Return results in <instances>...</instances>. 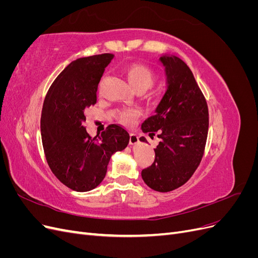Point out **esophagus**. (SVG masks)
<instances>
[{
  "label": "esophagus",
  "instance_id": "1",
  "mask_svg": "<svg viewBox=\"0 0 258 258\" xmlns=\"http://www.w3.org/2000/svg\"><path fill=\"white\" fill-rule=\"evenodd\" d=\"M139 143V137L135 134H130V138H129V144L130 145H136Z\"/></svg>",
  "mask_w": 258,
  "mask_h": 258
}]
</instances>
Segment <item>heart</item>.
Listing matches in <instances>:
<instances>
[{
	"label": "heart",
	"mask_w": 258,
	"mask_h": 258,
	"mask_svg": "<svg viewBox=\"0 0 258 258\" xmlns=\"http://www.w3.org/2000/svg\"><path fill=\"white\" fill-rule=\"evenodd\" d=\"M126 76L136 91H146L150 89L155 82V73L152 70L143 64H130L126 69ZM137 116L136 111H124L120 114V119L130 123Z\"/></svg>",
	"instance_id": "heart-1"
}]
</instances>
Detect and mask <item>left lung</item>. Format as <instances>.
Segmentation results:
<instances>
[{
    "instance_id": "obj_1",
    "label": "left lung",
    "mask_w": 258,
    "mask_h": 258,
    "mask_svg": "<svg viewBox=\"0 0 258 258\" xmlns=\"http://www.w3.org/2000/svg\"><path fill=\"white\" fill-rule=\"evenodd\" d=\"M166 91L154 115L142 123V131L160 139L154 148L155 160L141 175L150 188L167 192L185 184L196 171L204 155L209 128L206 99L183 60L161 54ZM141 142H147L144 137Z\"/></svg>"
}]
</instances>
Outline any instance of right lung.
Instances as JSON below:
<instances>
[{"label":"right lung","instance_id":"1","mask_svg":"<svg viewBox=\"0 0 258 258\" xmlns=\"http://www.w3.org/2000/svg\"><path fill=\"white\" fill-rule=\"evenodd\" d=\"M113 54L79 58L62 71L45 98L41 136L46 159L61 183L75 191H89L103 181L108 162L129 143V134L110 124L91 138L83 122L86 108L97 102L98 84Z\"/></svg>","mask_w":258,"mask_h":258}]
</instances>
